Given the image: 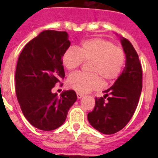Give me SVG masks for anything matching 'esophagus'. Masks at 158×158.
Here are the masks:
<instances>
[{"label":"esophagus","instance_id":"34e87169","mask_svg":"<svg viewBox=\"0 0 158 158\" xmlns=\"http://www.w3.org/2000/svg\"><path fill=\"white\" fill-rule=\"evenodd\" d=\"M77 98H78V99H81V98H82V97H83L84 95L81 94V93H77Z\"/></svg>","mask_w":158,"mask_h":158}]
</instances>
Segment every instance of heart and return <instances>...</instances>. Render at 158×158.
Returning <instances> with one entry per match:
<instances>
[{
    "label": "heart",
    "mask_w": 158,
    "mask_h": 158,
    "mask_svg": "<svg viewBox=\"0 0 158 158\" xmlns=\"http://www.w3.org/2000/svg\"><path fill=\"white\" fill-rule=\"evenodd\" d=\"M126 54L123 49L110 40L94 38L85 40L78 47L64 52L62 61L68 70H73L84 62L89 64V73L76 72L69 75L67 84L79 93H87L98 89L101 84L111 83L119 76L124 66Z\"/></svg>",
    "instance_id": "1"
}]
</instances>
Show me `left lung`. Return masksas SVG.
Wrapping results in <instances>:
<instances>
[{"label":"left lung","instance_id":"1","mask_svg":"<svg viewBox=\"0 0 158 158\" xmlns=\"http://www.w3.org/2000/svg\"><path fill=\"white\" fill-rule=\"evenodd\" d=\"M120 40L126 54L123 71L115 84L104 91V96L95 97L94 109L88 114L89 123L105 135L116 133L128 123L136 110L142 89L139 55L129 40L125 38Z\"/></svg>","mask_w":158,"mask_h":158}]
</instances>
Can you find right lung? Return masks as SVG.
<instances>
[{
	"label": "right lung",
	"instance_id": "right-lung-1",
	"mask_svg": "<svg viewBox=\"0 0 158 158\" xmlns=\"http://www.w3.org/2000/svg\"><path fill=\"white\" fill-rule=\"evenodd\" d=\"M68 37L66 31H43L25 45L18 58L15 74L18 102L27 121L42 131L62 126L77 98L73 90L60 96L51 92L65 77L62 58L70 46Z\"/></svg>",
	"mask_w": 158,
	"mask_h": 158
}]
</instances>
